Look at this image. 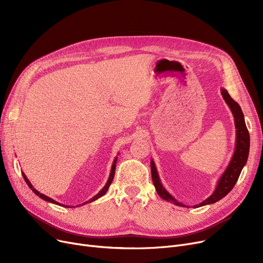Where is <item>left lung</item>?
Listing matches in <instances>:
<instances>
[{"label": "left lung", "mask_w": 263, "mask_h": 263, "mask_svg": "<svg viewBox=\"0 0 263 263\" xmlns=\"http://www.w3.org/2000/svg\"><path fill=\"white\" fill-rule=\"evenodd\" d=\"M220 93H222L225 102L228 104L234 118V126H236V129H237L236 130V148H234L233 156L228 164L227 168L218 179V182L214 192L208 198L204 199L198 204H195L194 208L211 204L224 198L233 189L234 184L237 183L239 176L247 162L248 154H250V133H248V130L246 128L242 109L240 105L231 98L230 95L225 88L220 89ZM150 165H151V177H153V182L159 196L164 200L175 203L176 205L186 206L184 203L178 201L174 196L170 194L166 190H165V187L161 182V179L159 177L154 160L150 161Z\"/></svg>", "instance_id": "left-lung-1"}]
</instances>
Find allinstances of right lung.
<instances>
[{
    "mask_svg": "<svg viewBox=\"0 0 263 263\" xmlns=\"http://www.w3.org/2000/svg\"><path fill=\"white\" fill-rule=\"evenodd\" d=\"M116 162H117V157L114 159V162H113V165H112V168H110V173H109V176H108V179H107V181H106V183H105V185L103 186V189L98 193V194H96L92 198H90L89 200H87V201H85L84 203H82V204H79V205H83V204H86V203H89V202H91V201H95V200H97L98 198H100V197H102L105 193L107 192V190H108V187H109V185H110V183H112V181H113V179H114V176H115V170H116ZM22 176H23V178H24V180H25V182H26V184L29 185V187L35 193V194L37 195V196H39L41 199H44V200H46V201H49V202H51V203H54V204H58V205H65L66 208H72V206H70V205H66V204H63V203H60V202H58V201H55L54 199H52V198H50V197H48V196H46V195H44V194H41L40 192H38L33 185H32V183L30 182V180L29 179H27V177L25 176V174L24 173H22ZM79 205H77V206H79Z\"/></svg>",
    "mask_w": 263,
    "mask_h": 263,
    "instance_id": "obj_1",
    "label": "right lung"
}]
</instances>
